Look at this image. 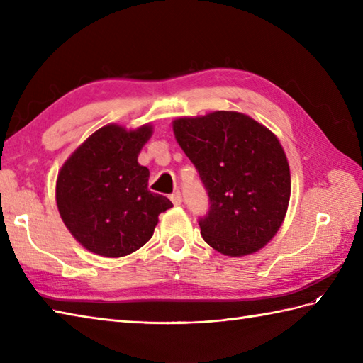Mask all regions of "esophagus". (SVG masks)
I'll return each instance as SVG.
<instances>
[{
	"mask_svg": "<svg viewBox=\"0 0 363 363\" xmlns=\"http://www.w3.org/2000/svg\"><path fill=\"white\" fill-rule=\"evenodd\" d=\"M169 199H172V203L174 204V206H181L182 204V195H181V191H174V194L169 196Z\"/></svg>",
	"mask_w": 363,
	"mask_h": 363,
	"instance_id": "1",
	"label": "esophagus"
}]
</instances>
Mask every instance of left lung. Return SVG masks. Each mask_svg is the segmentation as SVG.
<instances>
[{"label": "left lung", "instance_id": "left-lung-1", "mask_svg": "<svg viewBox=\"0 0 363 363\" xmlns=\"http://www.w3.org/2000/svg\"><path fill=\"white\" fill-rule=\"evenodd\" d=\"M211 199L199 220L207 245L229 257L257 252L279 230L290 201V168L277 137L234 111L173 120Z\"/></svg>", "mask_w": 363, "mask_h": 363}]
</instances>
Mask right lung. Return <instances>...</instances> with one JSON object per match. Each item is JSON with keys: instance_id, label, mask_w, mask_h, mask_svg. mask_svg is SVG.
<instances>
[{"instance_id": "1", "label": "right lung", "mask_w": 363, "mask_h": 363, "mask_svg": "<svg viewBox=\"0 0 363 363\" xmlns=\"http://www.w3.org/2000/svg\"><path fill=\"white\" fill-rule=\"evenodd\" d=\"M152 135L106 125L81 143L59 169L56 203L64 225L84 248L103 257H125L150 240L159 213L173 207L148 190L150 169L137 162Z\"/></svg>"}]
</instances>
